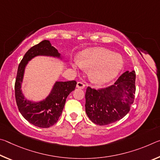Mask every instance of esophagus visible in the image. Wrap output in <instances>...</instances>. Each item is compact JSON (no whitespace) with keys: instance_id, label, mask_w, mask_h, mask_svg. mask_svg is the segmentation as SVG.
Returning a JSON list of instances; mask_svg holds the SVG:
<instances>
[{"instance_id":"obj_1","label":"esophagus","mask_w":160,"mask_h":160,"mask_svg":"<svg viewBox=\"0 0 160 160\" xmlns=\"http://www.w3.org/2000/svg\"><path fill=\"white\" fill-rule=\"evenodd\" d=\"M85 85L83 82H78L77 83V88H78L84 89V88H85Z\"/></svg>"}]
</instances>
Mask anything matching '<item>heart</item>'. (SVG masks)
Segmentation results:
<instances>
[{"label": "heart", "instance_id": "1", "mask_svg": "<svg viewBox=\"0 0 160 160\" xmlns=\"http://www.w3.org/2000/svg\"><path fill=\"white\" fill-rule=\"evenodd\" d=\"M78 66L90 70V77L94 82L104 84L117 76L123 66V61L121 55L107 48H93L80 53L77 63L72 64L75 69Z\"/></svg>", "mask_w": 160, "mask_h": 160}]
</instances>
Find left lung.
I'll use <instances>...</instances> for the list:
<instances>
[{
    "label": "left lung",
    "instance_id": "obj_1",
    "mask_svg": "<svg viewBox=\"0 0 160 160\" xmlns=\"http://www.w3.org/2000/svg\"><path fill=\"white\" fill-rule=\"evenodd\" d=\"M135 93V70L123 72L114 85L108 88L96 90L88 87L85 93L87 115L97 125L114 123L129 112Z\"/></svg>",
    "mask_w": 160,
    "mask_h": 160
}]
</instances>
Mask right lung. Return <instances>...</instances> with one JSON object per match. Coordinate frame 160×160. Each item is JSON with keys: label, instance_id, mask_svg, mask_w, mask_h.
Instances as JSON below:
<instances>
[{"label": "right lung", "instance_id": "add662e5", "mask_svg": "<svg viewBox=\"0 0 160 160\" xmlns=\"http://www.w3.org/2000/svg\"><path fill=\"white\" fill-rule=\"evenodd\" d=\"M37 56L60 57V53L48 40H44L27 51L19 64L15 83V100L21 114L29 123L39 128H49L57 122L63 112L67 97L75 90V80L56 82L47 98L39 102L27 100L21 91L24 72L28 61Z\"/></svg>", "mask_w": 160, "mask_h": 160}]
</instances>
